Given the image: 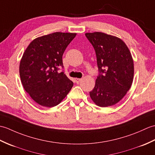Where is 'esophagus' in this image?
I'll use <instances>...</instances> for the list:
<instances>
[{
	"label": "esophagus",
	"mask_w": 155,
	"mask_h": 155,
	"mask_svg": "<svg viewBox=\"0 0 155 155\" xmlns=\"http://www.w3.org/2000/svg\"><path fill=\"white\" fill-rule=\"evenodd\" d=\"M81 81V79H80V78H75V83H77V84L80 83V82Z\"/></svg>",
	"instance_id": "obj_1"
}]
</instances>
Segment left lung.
<instances>
[{"label":"left lung","mask_w":155,"mask_h":155,"mask_svg":"<svg viewBox=\"0 0 155 155\" xmlns=\"http://www.w3.org/2000/svg\"><path fill=\"white\" fill-rule=\"evenodd\" d=\"M95 51L99 74L94 89L89 92L95 104L102 107L116 104L131 86L133 60L123 40L103 32L86 33Z\"/></svg>","instance_id":"8db88e82"}]
</instances>
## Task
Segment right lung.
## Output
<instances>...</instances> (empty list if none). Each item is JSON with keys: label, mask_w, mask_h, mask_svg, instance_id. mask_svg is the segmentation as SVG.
Listing matches in <instances>:
<instances>
[{"label": "right lung", "mask_w": 155, "mask_h": 155, "mask_svg": "<svg viewBox=\"0 0 155 155\" xmlns=\"http://www.w3.org/2000/svg\"><path fill=\"white\" fill-rule=\"evenodd\" d=\"M75 33L54 32L37 38L27 47L20 63L25 91L39 105L52 107L66 97L74 83L64 70L62 56Z\"/></svg>", "instance_id": "1"}]
</instances>
